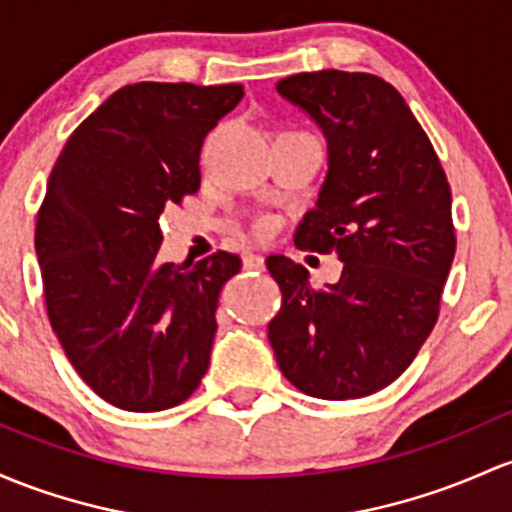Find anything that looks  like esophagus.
Returning <instances> with one entry per match:
<instances>
[{"label":"esophagus","instance_id":"1","mask_svg":"<svg viewBox=\"0 0 512 512\" xmlns=\"http://www.w3.org/2000/svg\"><path fill=\"white\" fill-rule=\"evenodd\" d=\"M241 261H244V268H249V271H261V268H263V256L261 254H251V251H246Z\"/></svg>","mask_w":512,"mask_h":512}]
</instances>
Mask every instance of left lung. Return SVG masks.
<instances>
[{
  "instance_id": "obj_1",
  "label": "left lung",
  "mask_w": 512,
  "mask_h": 512,
  "mask_svg": "<svg viewBox=\"0 0 512 512\" xmlns=\"http://www.w3.org/2000/svg\"><path fill=\"white\" fill-rule=\"evenodd\" d=\"M278 95L322 129L327 175L295 244L337 251V283L268 256L278 315L268 342L283 376L324 400L364 398L412 364L439 315L456 239L452 190L400 92L368 73L283 78Z\"/></svg>"
}]
</instances>
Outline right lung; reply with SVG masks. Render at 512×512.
<instances>
[{"mask_svg": "<svg viewBox=\"0 0 512 512\" xmlns=\"http://www.w3.org/2000/svg\"><path fill=\"white\" fill-rule=\"evenodd\" d=\"M241 97V85H126L51 170L36 219L48 320L82 381L114 408H173L210 366L219 290L241 261L217 251L161 263L158 217L200 188L202 141Z\"/></svg>", "mask_w": 512, "mask_h": 512, "instance_id": "right-lung-1", "label": "right lung"}]
</instances>
